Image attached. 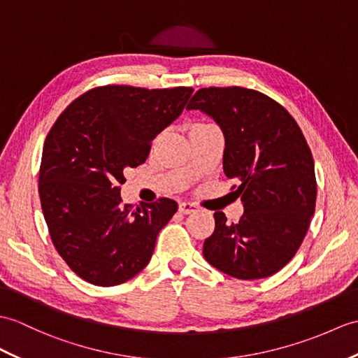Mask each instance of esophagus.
<instances>
[{
    "label": "esophagus",
    "mask_w": 358,
    "mask_h": 358,
    "mask_svg": "<svg viewBox=\"0 0 358 358\" xmlns=\"http://www.w3.org/2000/svg\"><path fill=\"white\" fill-rule=\"evenodd\" d=\"M178 210H180L182 215H189V213H194V212L196 210V206L192 204V203H180Z\"/></svg>",
    "instance_id": "esophagus-1"
}]
</instances>
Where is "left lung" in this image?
Here are the masks:
<instances>
[{
	"mask_svg": "<svg viewBox=\"0 0 358 358\" xmlns=\"http://www.w3.org/2000/svg\"><path fill=\"white\" fill-rule=\"evenodd\" d=\"M186 110L209 115L224 134L222 169L239 182L238 224L215 212L203 255L231 278H268L293 259L314 215L317 185L310 146L284 106L253 90L201 88Z\"/></svg>",
	"mask_w": 358,
	"mask_h": 358,
	"instance_id": "1",
	"label": "left lung"
}]
</instances>
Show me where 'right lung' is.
<instances>
[{"label":"right lung","instance_id":"add662e5","mask_svg":"<svg viewBox=\"0 0 358 358\" xmlns=\"http://www.w3.org/2000/svg\"><path fill=\"white\" fill-rule=\"evenodd\" d=\"M186 87H101L66 106L50 129L39 169L41 207L53 244L79 278L113 287L143 270L178 204H123L127 168L145 163L151 141L178 119Z\"/></svg>","mask_w":358,"mask_h":358}]
</instances>
